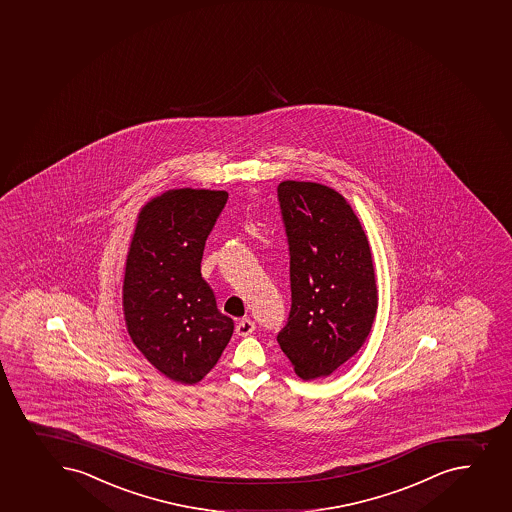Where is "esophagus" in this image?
<instances>
[{"mask_svg": "<svg viewBox=\"0 0 512 512\" xmlns=\"http://www.w3.org/2000/svg\"><path fill=\"white\" fill-rule=\"evenodd\" d=\"M253 330H255V322L250 319L240 320L237 327H235V332H237L240 337H247V335L252 334Z\"/></svg>", "mask_w": 512, "mask_h": 512, "instance_id": "1", "label": "esophagus"}]
</instances>
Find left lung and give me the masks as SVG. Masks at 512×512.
Here are the masks:
<instances>
[{
  "label": "left lung",
  "mask_w": 512,
  "mask_h": 512,
  "mask_svg": "<svg viewBox=\"0 0 512 512\" xmlns=\"http://www.w3.org/2000/svg\"><path fill=\"white\" fill-rule=\"evenodd\" d=\"M290 255L289 319L277 335L300 379L327 377L359 352L377 314L369 240L334 188H277Z\"/></svg>",
  "instance_id": "1"
}]
</instances>
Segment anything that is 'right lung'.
<instances>
[{
	"mask_svg": "<svg viewBox=\"0 0 512 512\" xmlns=\"http://www.w3.org/2000/svg\"><path fill=\"white\" fill-rule=\"evenodd\" d=\"M225 190H168L142 208L125 265L123 314L133 344L168 379L197 384L217 364L233 320L203 280V248Z\"/></svg>",
	"mask_w": 512,
	"mask_h": 512,
	"instance_id": "right-lung-1",
	"label": "right lung"
}]
</instances>
